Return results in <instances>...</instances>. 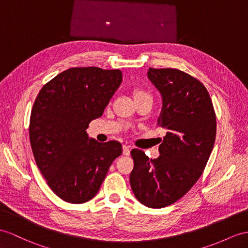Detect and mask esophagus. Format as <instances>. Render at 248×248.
<instances>
[{"mask_svg":"<svg viewBox=\"0 0 248 248\" xmlns=\"http://www.w3.org/2000/svg\"><path fill=\"white\" fill-rule=\"evenodd\" d=\"M123 155H130V147L128 146V145H123Z\"/></svg>","mask_w":248,"mask_h":248,"instance_id":"esophagus-1","label":"esophagus"}]
</instances>
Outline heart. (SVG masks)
Segmentation results:
<instances>
[{"instance_id":"obj_1","label":"heart","mask_w":248,"mask_h":248,"mask_svg":"<svg viewBox=\"0 0 248 248\" xmlns=\"http://www.w3.org/2000/svg\"><path fill=\"white\" fill-rule=\"evenodd\" d=\"M132 96H134V100L136 101L138 99L145 98V96H150V94L141 88H135L132 90Z\"/></svg>"}]
</instances>
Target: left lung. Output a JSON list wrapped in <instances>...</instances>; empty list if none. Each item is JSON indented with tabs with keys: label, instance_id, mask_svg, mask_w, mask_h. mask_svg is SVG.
<instances>
[{
	"label": "left lung",
	"instance_id": "left-lung-1",
	"mask_svg": "<svg viewBox=\"0 0 248 248\" xmlns=\"http://www.w3.org/2000/svg\"><path fill=\"white\" fill-rule=\"evenodd\" d=\"M147 77L162 95L156 124L167 132L156 159L131 150L135 166L129 180L139 202L163 208L201 177L215 144L217 121L207 89L196 78L173 68H149Z\"/></svg>",
	"mask_w": 248,
	"mask_h": 248
}]
</instances>
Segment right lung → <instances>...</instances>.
Listing matches in <instances>:
<instances>
[{"instance_id": "1", "label": "right lung", "mask_w": 248, "mask_h": 248, "mask_svg": "<svg viewBox=\"0 0 248 248\" xmlns=\"http://www.w3.org/2000/svg\"><path fill=\"white\" fill-rule=\"evenodd\" d=\"M121 82L119 69L74 67L46 83L34 101L29 122L34 160L48 186L66 202L92 200L122 154L120 142L99 143L86 132Z\"/></svg>"}]
</instances>
